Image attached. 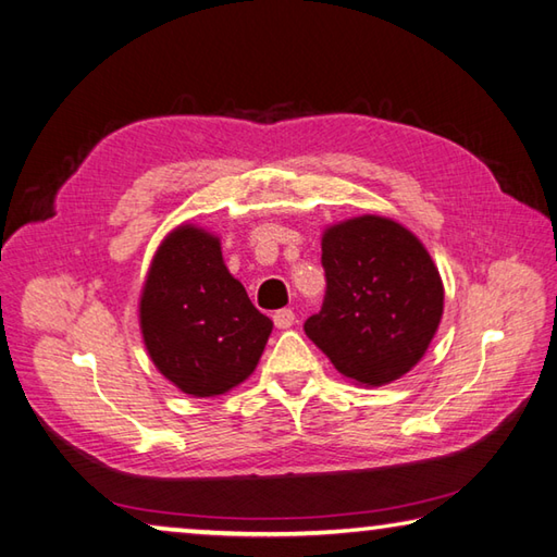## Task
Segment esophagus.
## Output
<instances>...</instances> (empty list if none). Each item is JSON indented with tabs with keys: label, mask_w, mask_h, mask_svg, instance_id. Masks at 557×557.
I'll list each match as a JSON object with an SVG mask.
<instances>
[{
	"label": "esophagus",
	"mask_w": 557,
	"mask_h": 557,
	"mask_svg": "<svg viewBox=\"0 0 557 557\" xmlns=\"http://www.w3.org/2000/svg\"><path fill=\"white\" fill-rule=\"evenodd\" d=\"M272 321H275L277 329L285 331V329L292 326V323H295V311H292V309H280V311L272 313Z\"/></svg>",
	"instance_id": "1"
}]
</instances>
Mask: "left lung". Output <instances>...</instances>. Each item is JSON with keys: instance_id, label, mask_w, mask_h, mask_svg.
<instances>
[{"instance_id": "left-lung-1", "label": "left lung", "mask_w": 557, "mask_h": 557, "mask_svg": "<svg viewBox=\"0 0 557 557\" xmlns=\"http://www.w3.org/2000/svg\"><path fill=\"white\" fill-rule=\"evenodd\" d=\"M326 297L305 331L343 377L366 387L399 380L429 350L443 282L409 228L366 214L323 231Z\"/></svg>"}]
</instances>
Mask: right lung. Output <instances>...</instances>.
Returning <instances> with one entry per match:
<instances>
[{"label": "right lung", "mask_w": 557, "mask_h": 557, "mask_svg": "<svg viewBox=\"0 0 557 557\" xmlns=\"http://www.w3.org/2000/svg\"><path fill=\"white\" fill-rule=\"evenodd\" d=\"M138 319L160 375L191 397H216L248 380L272 331L224 265L219 238L195 224L158 246Z\"/></svg>", "instance_id": "right-lung-1"}]
</instances>
